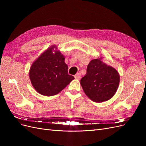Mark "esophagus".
Masks as SVG:
<instances>
[{
  "label": "esophagus",
  "instance_id": "esophagus-1",
  "mask_svg": "<svg viewBox=\"0 0 146 146\" xmlns=\"http://www.w3.org/2000/svg\"><path fill=\"white\" fill-rule=\"evenodd\" d=\"M74 77H75V78H76V79H80V77H81V74L80 73H77L76 75V76H74Z\"/></svg>",
  "mask_w": 146,
  "mask_h": 146
}]
</instances>
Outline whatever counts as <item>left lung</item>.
<instances>
[{
	"mask_svg": "<svg viewBox=\"0 0 146 146\" xmlns=\"http://www.w3.org/2000/svg\"><path fill=\"white\" fill-rule=\"evenodd\" d=\"M101 59L90 61L86 75L80 80L84 92L96 102H103L111 99L116 92L120 81L117 70L102 62Z\"/></svg>",
	"mask_w": 146,
	"mask_h": 146,
	"instance_id": "8db88e82",
	"label": "left lung"
}]
</instances>
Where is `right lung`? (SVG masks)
<instances>
[{"label":"right lung","instance_id":"right-lung-1","mask_svg":"<svg viewBox=\"0 0 146 146\" xmlns=\"http://www.w3.org/2000/svg\"><path fill=\"white\" fill-rule=\"evenodd\" d=\"M64 60V56L56 50V46H52L33 63L29 77L38 93L46 96H54L74 80V77L68 74V66Z\"/></svg>","mask_w":146,"mask_h":146}]
</instances>
